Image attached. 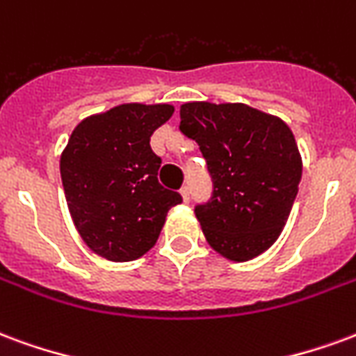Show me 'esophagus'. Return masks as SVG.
Masks as SVG:
<instances>
[{"mask_svg":"<svg viewBox=\"0 0 356 356\" xmlns=\"http://www.w3.org/2000/svg\"><path fill=\"white\" fill-rule=\"evenodd\" d=\"M180 195H181V199H184V203H189V188L188 186H184V188L180 189Z\"/></svg>","mask_w":356,"mask_h":356,"instance_id":"esophagus-1","label":"esophagus"}]
</instances>
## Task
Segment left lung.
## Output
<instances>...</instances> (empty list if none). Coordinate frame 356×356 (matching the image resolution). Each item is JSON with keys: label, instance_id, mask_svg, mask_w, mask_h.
<instances>
[{"label": "left lung", "instance_id": "1", "mask_svg": "<svg viewBox=\"0 0 356 356\" xmlns=\"http://www.w3.org/2000/svg\"><path fill=\"white\" fill-rule=\"evenodd\" d=\"M180 131L207 159L214 191L195 216L218 254L248 261L281 235L302 180V155L282 119L246 104L188 102Z\"/></svg>", "mask_w": 356, "mask_h": 356}]
</instances>
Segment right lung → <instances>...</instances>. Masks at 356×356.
I'll use <instances>...</instances> for the list:
<instances>
[{"label": "right lung", "mask_w": 356, "mask_h": 356, "mask_svg": "<svg viewBox=\"0 0 356 356\" xmlns=\"http://www.w3.org/2000/svg\"><path fill=\"white\" fill-rule=\"evenodd\" d=\"M175 113L170 104H121L83 119L60 155L66 203L85 245L110 261L152 248L181 195L157 180L149 138Z\"/></svg>", "instance_id": "right-lung-1"}]
</instances>
